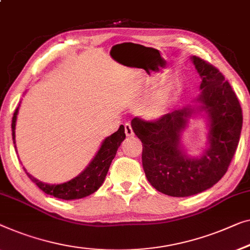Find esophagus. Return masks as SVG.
<instances>
[{"label":"esophagus","instance_id":"obj_1","mask_svg":"<svg viewBox=\"0 0 250 250\" xmlns=\"http://www.w3.org/2000/svg\"><path fill=\"white\" fill-rule=\"evenodd\" d=\"M125 134H126V136H133L134 135L132 126H131V124H128V123H126V124H125Z\"/></svg>","mask_w":250,"mask_h":250}]
</instances>
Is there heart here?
<instances>
[{
  "instance_id": "heart-1",
  "label": "heart",
  "mask_w": 250,
  "mask_h": 250,
  "mask_svg": "<svg viewBox=\"0 0 250 250\" xmlns=\"http://www.w3.org/2000/svg\"><path fill=\"white\" fill-rule=\"evenodd\" d=\"M172 85L165 84L151 92L139 107V114L147 121H158L167 113L172 97Z\"/></svg>"
}]
</instances>
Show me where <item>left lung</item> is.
Returning <instances> with one entry per match:
<instances>
[{"mask_svg": "<svg viewBox=\"0 0 250 250\" xmlns=\"http://www.w3.org/2000/svg\"><path fill=\"white\" fill-rule=\"evenodd\" d=\"M191 63L201 78L200 96L194 104L166 114L155 122L134 118L135 135L142 142V165L146 179L158 191L187 197L213 187L227 172L238 146L242 127L239 101L218 68L200 57ZM204 117L208 127L207 147L189 156L182 146L189 119Z\"/></svg>", "mask_w": 250, "mask_h": 250, "instance_id": "obj_1", "label": "left lung"}]
</instances>
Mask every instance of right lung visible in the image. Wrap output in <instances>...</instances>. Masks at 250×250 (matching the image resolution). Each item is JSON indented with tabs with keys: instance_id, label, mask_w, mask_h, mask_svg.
I'll return each instance as SVG.
<instances>
[{
	"instance_id": "obj_1",
	"label": "right lung",
	"mask_w": 250,
	"mask_h": 250,
	"mask_svg": "<svg viewBox=\"0 0 250 250\" xmlns=\"http://www.w3.org/2000/svg\"><path fill=\"white\" fill-rule=\"evenodd\" d=\"M21 104V101H20ZM19 106L17 107L16 111H14L12 117V139L14 143V147L17 150L16 146V124H17V117L18 113H19ZM125 128L124 126H119L118 131L115 132L111 135L107 136L106 139L103 141L99 150L97 151L95 157L90 161V164L86 166L85 169L83 170L81 173H79L77 177L68 180L66 183L63 184H46L42 183L30 173L24 171L28 175L32 182L37 185L42 191L46 194L52 195V196L56 198H61V200L70 201V200H79V198H83L89 196L95 193L96 190L99 189V187L103 185L104 178H106L108 170H109L110 164L117 153L118 147L121 146L123 141L125 140Z\"/></svg>"
}]
</instances>
